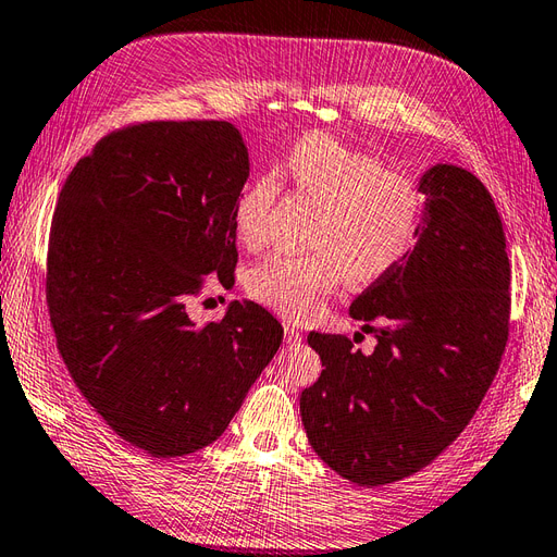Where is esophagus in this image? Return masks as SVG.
I'll list each match as a JSON object with an SVG mask.
<instances>
[{"label":"esophagus","mask_w":557,"mask_h":557,"mask_svg":"<svg viewBox=\"0 0 557 557\" xmlns=\"http://www.w3.org/2000/svg\"><path fill=\"white\" fill-rule=\"evenodd\" d=\"M283 331H286V345L295 347V345L302 343V333H300V329H297V325H295L293 321L283 323Z\"/></svg>","instance_id":"1"}]
</instances>
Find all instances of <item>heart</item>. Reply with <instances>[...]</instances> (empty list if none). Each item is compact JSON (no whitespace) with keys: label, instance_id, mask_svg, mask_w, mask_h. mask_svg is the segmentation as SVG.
Segmentation results:
<instances>
[{"label":"heart","instance_id":"1","mask_svg":"<svg viewBox=\"0 0 557 557\" xmlns=\"http://www.w3.org/2000/svg\"><path fill=\"white\" fill-rule=\"evenodd\" d=\"M281 172L321 202L309 238L314 252H274L255 264L248 274L255 300L290 319L314 317L345 276L359 286L373 283L397 269L413 248L425 200L411 180L385 170L377 158L333 134L311 132L283 158ZM274 198L276 182L269 174L238 194L234 226L248 246L267 236Z\"/></svg>","mask_w":557,"mask_h":557}]
</instances>
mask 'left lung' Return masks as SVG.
<instances>
[{"mask_svg":"<svg viewBox=\"0 0 557 557\" xmlns=\"http://www.w3.org/2000/svg\"><path fill=\"white\" fill-rule=\"evenodd\" d=\"M418 191L425 212L413 248L349 307L361 331L375 333V349L307 335L323 366L300 397L307 440L359 486L432 463L478 411L508 341L510 262L490 191L446 162L425 170Z\"/></svg>","mask_w":557,"mask_h":557,"instance_id":"obj_1","label":"left lung"}]
</instances>
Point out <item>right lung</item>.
<instances>
[{
	"label": "right lung",
	"instance_id": "obj_1",
	"mask_svg": "<svg viewBox=\"0 0 557 557\" xmlns=\"http://www.w3.org/2000/svg\"><path fill=\"white\" fill-rule=\"evenodd\" d=\"M248 176L232 122H144L103 137L59 196L47 264L59 351L106 423L156 458L222 437L283 341L250 300L206 325L186 311L202 276L234 278Z\"/></svg>",
	"mask_w": 557,
	"mask_h": 557
}]
</instances>
